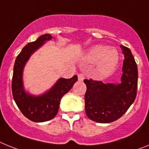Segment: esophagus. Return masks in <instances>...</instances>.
Returning a JSON list of instances; mask_svg holds the SVG:
<instances>
[{"label":"esophagus","instance_id":"esophagus-1","mask_svg":"<svg viewBox=\"0 0 149 149\" xmlns=\"http://www.w3.org/2000/svg\"><path fill=\"white\" fill-rule=\"evenodd\" d=\"M85 79V75L83 73H79L78 74V79L79 81H83V79Z\"/></svg>","mask_w":149,"mask_h":149}]
</instances>
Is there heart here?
I'll use <instances>...</instances> for the list:
<instances>
[{"label": "heart", "mask_w": 149, "mask_h": 149, "mask_svg": "<svg viewBox=\"0 0 149 149\" xmlns=\"http://www.w3.org/2000/svg\"><path fill=\"white\" fill-rule=\"evenodd\" d=\"M86 59L90 61L99 60L97 70L102 76H108L116 70L118 62L117 51L104 45H96L91 48L86 54Z\"/></svg>", "instance_id": "b5f03b06"}]
</instances>
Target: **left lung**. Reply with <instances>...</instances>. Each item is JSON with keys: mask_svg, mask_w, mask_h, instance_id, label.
Here are the masks:
<instances>
[{"mask_svg": "<svg viewBox=\"0 0 149 149\" xmlns=\"http://www.w3.org/2000/svg\"><path fill=\"white\" fill-rule=\"evenodd\" d=\"M120 47L125 55L121 82L104 84L91 79L84 80L87 87L85 113L96 122L110 123L120 118L136 97L137 65L130 49L122 45Z\"/></svg>", "mask_w": 149, "mask_h": 149, "instance_id": "1", "label": "left lung"}]
</instances>
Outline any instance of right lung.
I'll return each instance as SVG.
<instances>
[{
    "mask_svg": "<svg viewBox=\"0 0 149 149\" xmlns=\"http://www.w3.org/2000/svg\"><path fill=\"white\" fill-rule=\"evenodd\" d=\"M52 38L51 34L46 33L38 37L34 42L27 44L17 56L14 64L12 81L13 99L23 115L34 122H44L54 118L58 111L61 99L72 88L78 79L76 75L70 79L60 78L49 90L37 96L24 90L23 85L24 66L32 54Z\"/></svg>",
    "mask_w": 149,
    "mask_h": 149,
    "instance_id": "add662e5",
    "label": "right lung"
}]
</instances>
